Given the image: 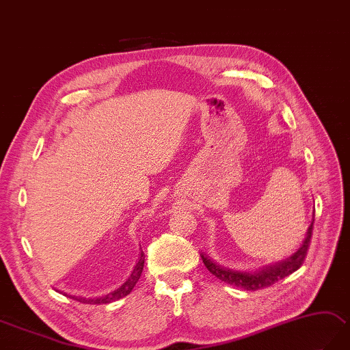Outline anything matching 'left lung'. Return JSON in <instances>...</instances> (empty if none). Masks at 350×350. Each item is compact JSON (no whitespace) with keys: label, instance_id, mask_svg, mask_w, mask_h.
Wrapping results in <instances>:
<instances>
[{"label":"left lung","instance_id":"obj_1","mask_svg":"<svg viewBox=\"0 0 350 350\" xmlns=\"http://www.w3.org/2000/svg\"><path fill=\"white\" fill-rule=\"evenodd\" d=\"M312 232H313V222L310 225V228H308V231H307V237L303 243V246L299 247L294 255L288 258L286 261H283V262H280L278 265H273V267H265V268H262V270H259L256 273L235 271V270H230V268H224L221 265L215 264L212 259H208L204 255H201V259L210 273L216 275L217 279H221L222 282L228 283V285L243 288L246 291L264 289V288L274 285V283L279 282L280 279H285L286 275L297 271L298 268L303 265V262L306 261L308 247H310V243H312Z\"/></svg>","mask_w":350,"mask_h":350}]
</instances>
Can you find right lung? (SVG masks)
Wrapping results in <instances>:
<instances>
[{"instance_id": "right-lung-1", "label": "right lung", "mask_w": 350, "mask_h": 350, "mask_svg": "<svg viewBox=\"0 0 350 350\" xmlns=\"http://www.w3.org/2000/svg\"><path fill=\"white\" fill-rule=\"evenodd\" d=\"M143 267H144V254L142 252V256H140V259H138V262L134 268V271L131 273V275H129V279L115 292H111V294L105 295V297H100V298H83V297H72V295H70V298L76 299V301H79V303H85V304H109V303L116 301V299L126 297L129 292L133 291L135 283L138 282V279H140V275L143 273Z\"/></svg>"}]
</instances>
